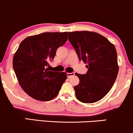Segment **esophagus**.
Returning <instances> with one entry per match:
<instances>
[{"instance_id":"obj_1","label":"esophagus","mask_w":133,"mask_h":133,"mask_svg":"<svg viewBox=\"0 0 133 133\" xmlns=\"http://www.w3.org/2000/svg\"><path fill=\"white\" fill-rule=\"evenodd\" d=\"M74 75V72H71V73H70V72H68V73H67V76H68V78H70V77Z\"/></svg>"}]
</instances>
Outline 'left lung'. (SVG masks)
<instances>
[{"label": "left lung", "instance_id": "obj_1", "mask_svg": "<svg viewBox=\"0 0 133 133\" xmlns=\"http://www.w3.org/2000/svg\"><path fill=\"white\" fill-rule=\"evenodd\" d=\"M68 38L79 60L87 64L88 68L86 74H75L79 79V84L74 87L76 97L83 103L99 101L109 93L117 76L115 46L95 32H69Z\"/></svg>", "mask_w": 133, "mask_h": 133}]
</instances>
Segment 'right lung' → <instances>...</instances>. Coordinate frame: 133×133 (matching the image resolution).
<instances>
[{
  "label": "right lung",
  "mask_w": 133,
  "mask_h": 133,
  "mask_svg": "<svg viewBox=\"0 0 133 133\" xmlns=\"http://www.w3.org/2000/svg\"><path fill=\"white\" fill-rule=\"evenodd\" d=\"M68 40V32H46L26 38L13 57V69L21 88L30 97L49 101L57 95L66 79L65 72L50 71L49 62Z\"/></svg>",
  "instance_id": "1"
}]
</instances>
